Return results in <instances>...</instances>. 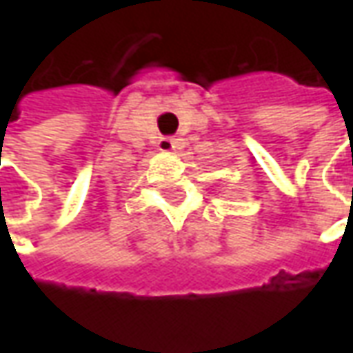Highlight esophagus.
Segmentation results:
<instances>
[{"instance_id":"34e87169","label":"esophagus","mask_w":353,"mask_h":353,"mask_svg":"<svg viewBox=\"0 0 353 353\" xmlns=\"http://www.w3.org/2000/svg\"><path fill=\"white\" fill-rule=\"evenodd\" d=\"M179 145H181V141L177 138H168V136H164V138H159V141H157V147H159V151H166V153H170V151H176V149H179Z\"/></svg>"}]
</instances>
